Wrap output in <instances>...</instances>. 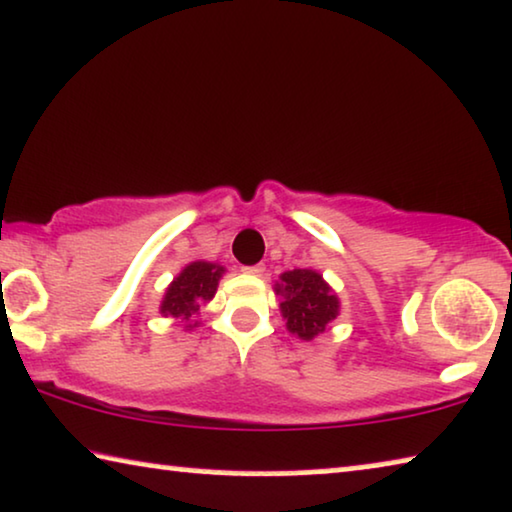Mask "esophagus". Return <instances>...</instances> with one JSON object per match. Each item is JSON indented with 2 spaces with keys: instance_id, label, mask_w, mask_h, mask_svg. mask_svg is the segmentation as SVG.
<instances>
[{
  "instance_id": "34e87169",
  "label": "esophagus",
  "mask_w": 512,
  "mask_h": 512,
  "mask_svg": "<svg viewBox=\"0 0 512 512\" xmlns=\"http://www.w3.org/2000/svg\"><path fill=\"white\" fill-rule=\"evenodd\" d=\"M242 270L247 272V274H256V277H258V274H263V272H265V268H263L261 263H258V265H244Z\"/></svg>"
}]
</instances>
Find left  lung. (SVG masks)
<instances>
[{
    "instance_id": "1",
    "label": "left lung",
    "mask_w": 512,
    "mask_h": 512,
    "mask_svg": "<svg viewBox=\"0 0 512 512\" xmlns=\"http://www.w3.org/2000/svg\"><path fill=\"white\" fill-rule=\"evenodd\" d=\"M277 293L284 295L281 314L286 318V328L302 339H314L337 318V295L314 270L284 272Z\"/></svg>"
}]
</instances>
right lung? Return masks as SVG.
Returning a JSON list of instances; mask_svg holds the SVG:
<instances>
[{"instance_id": "add662e5", "label": "right lung", "mask_w": 512, "mask_h": 512, "mask_svg": "<svg viewBox=\"0 0 512 512\" xmlns=\"http://www.w3.org/2000/svg\"><path fill=\"white\" fill-rule=\"evenodd\" d=\"M221 274H224V268L214 263L196 261L187 265L180 272V277L168 286L166 298L161 302V314L189 321L191 316L198 314L203 302L214 298Z\"/></svg>"}]
</instances>
